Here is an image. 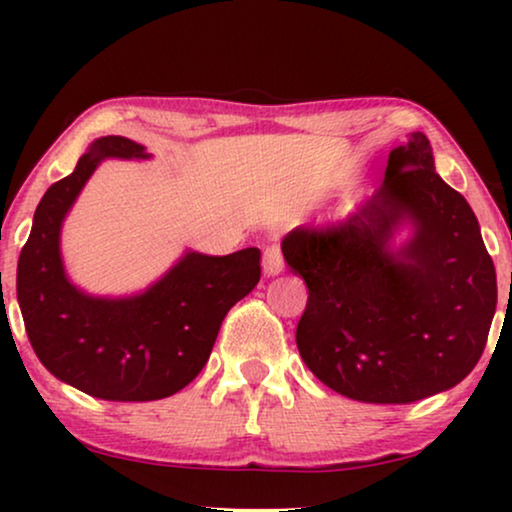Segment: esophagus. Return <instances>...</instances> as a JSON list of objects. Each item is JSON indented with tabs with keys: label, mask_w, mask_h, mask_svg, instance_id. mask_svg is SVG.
<instances>
[{
	"label": "esophagus",
	"mask_w": 512,
	"mask_h": 512,
	"mask_svg": "<svg viewBox=\"0 0 512 512\" xmlns=\"http://www.w3.org/2000/svg\"><path fill=\"white\" fill-rule=\"evenodd\" d=\"M284 270V256H282V247L279 244H270L263 251V272L265 275H279Z\"/></svg>",
	"instance_id": "1"
}]
</instances>
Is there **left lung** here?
I'll list each match as a JSON object with an SVG mask.
<instances>
[{
  "label": "left lung",
  "instance_id": "obj_1",
  "mask_svg": "<svg viewBox=\"0 0 512 512\" xmlns=\"http://www.w3.org/2000/svg\"><path fill=\"white\" fill-rule=\"evenodd\" d=\"M405 218L416 235L394 255L388 240ZM282 251L310 291L298 352L342 396L422 401L459 384L485 352L496 270L424 132L389 153L382 186L359 212L340 226L291 230Z\"/></svg>",
  "mask_w": 512,
  "mask_h": 512
}]
</instances>
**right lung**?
<instances>
[{"label": "right lung", "instance_id": "add662e5", "mask_svg": "<svg viewBox=\"0 0 512 512\" xmlns=\"http://www.w3.org/2000/svg\"><path fill=\"white\" fill-rule=\"evenodd\" d=\"M104 158L149 153L128 137H100L69 177L48 188L18 258V303L48 373L104 401H158L205 368L223 317L261 279V251H188L160 282L130 298L79 291L62 268L60 228Z\"/></svg>", "mask_w": 512, "mask_h": 512}]
</instances>
